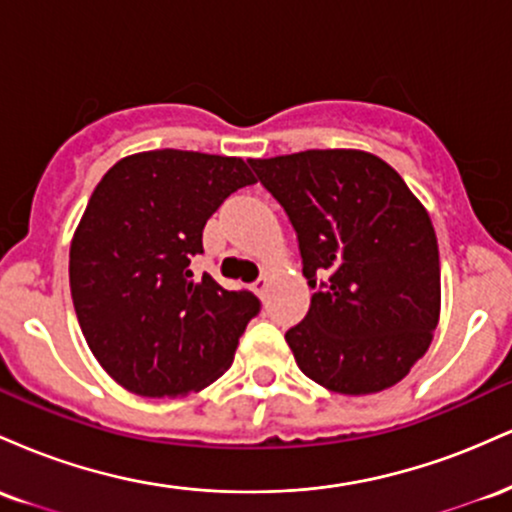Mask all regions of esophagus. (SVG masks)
I'll return each instance as SVG.
<instances>
[{
  "mask_svg": "<svg viewBox=\"0 0 512 512\" xmlns=\"http://www.w3.org/2000/svg\"><path fill=\"white\" fill-rule=\"evenodd\" d=\"M267 286H269V276H267V274H262L260 279L252 281V291H255L257 296H264V291H267Z\"/></svg>",
  "mask_w": 512,
  "mask_h": 512,
  "instance_id": "1",
  "label": "esophagus"
}]
</instances>
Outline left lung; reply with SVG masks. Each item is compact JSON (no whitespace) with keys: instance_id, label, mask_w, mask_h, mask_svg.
<instances>
[{"instance_id":"obj_1","label":"left lung","mask_w":512,"mask_h":512,"mask_svg":"<svg viewBox=\"0 0 512 512\" xmlns=\"http://www.w3.org/2000/svg\"><path fill=\"white\" fill-rule=\"evenodd\" d=\"M289 216L308 315L286 332L298 368L342 395L392 387L426 354L440 315L438 240L395 168L351 149L250 158Z\"/></svg>"}]
</instances>
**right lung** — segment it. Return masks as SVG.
Returning a JSON list of instances; mask_svg holds the SVG:
<instances>
[{"instance_id": "right-lung-1", "label": "right lung", "mask_w": 512, "mask_h": 512, "mask_svg": "<svg viewBox=\"0 0 512 512\" xmlns=\"http://www.w3.org/2000/svg\"><path fill=\"white\" fill-rule=\"evenodd\" d=\"M252 182L240 158L161 149L117 161L93 190L69 286L93 356L125 390L180 397L233 363L260 298L195 279L190 260L209 216Z\"/></svg>"}]
</instances>
